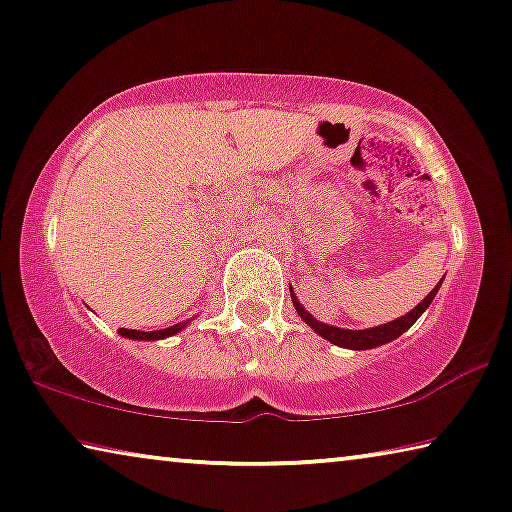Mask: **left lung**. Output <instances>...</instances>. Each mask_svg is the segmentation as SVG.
Returning <instances> with one entry per match:
<instances>
[{"label": "left lung", "mask_w": 512, "mask_h": 512, "mask_svg": "<svg viewBox=\"0 0 512 512\" xmlns=\"http://www.w3.org/2000/svg\"><path fill=\"white\" fill-rule=\"evenodd\" d=\"M439 286H441V281H439V284H436V288H432V293H429L427 298L422 300L416 309H411L406 316L397 318V321L385 323V325H376V328H369V330H344V328H332V325L318 323L314 316L307 314V311L300 307V302L295 300V295L293 293L291 295H293L295 309H298V314L302 316V321H305L307 325H311V328H314L318 335L325 337V339H328V342L337 344V346L353 348V351H365V348H374V346H381L385 342H392V339H397L399 335H402V332L409 330L411 325L418 321L422 311H425L429 305H432V300H434L436 291H439Z\"/></svg>", "instance_id": "8db88e82"}]
</instances>
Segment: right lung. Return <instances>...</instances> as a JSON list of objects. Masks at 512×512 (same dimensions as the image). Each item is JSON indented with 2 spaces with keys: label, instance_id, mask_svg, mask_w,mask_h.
<instances>
[{
  "label": "right lung",
  "instance_id": "obj_1",
  "mask_svg": "<svg viewBox=\"0 0 512 512\" xmlns=\"http://www.w3.org/2000/svg\"><path fill=\"white\" fill-rule=\"evenodd\" d=\"M184 328V323H177V325H170L166 330H154V332H140V330H127V328H120V335L129 337V339H140V342H152V339H164L175 335V332H180Z\"/></svg>",
  "mask_w": 512,
  "mask_h": 512
}]
</instances>
